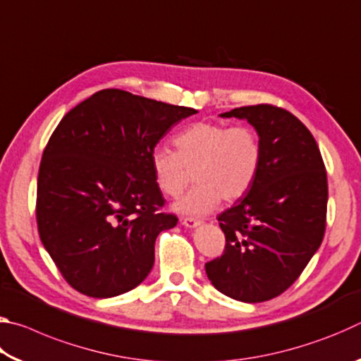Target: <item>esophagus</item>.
Returning <instances> with one entry per match:
<instances>
[{
	"label": "esophagus",
	"instance_id": "esophagus-1",
	"mask_svg": "<svg viewBox=\"0 0 361 361\" xmlns=\"http://www.w3.org/2000/svg\"><path fill=\"white\" fill-rule=\"evenodd\" d=\"M183 226H186L189 229H194V228H199L200 221L199 219H194V218H183Z\"/></svg>",
	"mask_w": 361,
	"mask_h": 361
}]
</instances>
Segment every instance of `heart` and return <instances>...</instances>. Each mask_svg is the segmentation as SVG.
Wrapping results in <instances>:
<instances>
[{"instance_id":"b5f03b06","label":"heart","mask_w":361,"mask_h":361,"mask_svg":"<svg viewBox=\"0 0 361 361\" xmlns=\"http://www.w3.org/2000/svg\"><path fill=\"white\" fill-rule=\"evenodd\" d=\"M178 151L157 145L151 151V169L161 191L178 197L195 176V186L173 209L183 215L202 216L221 202L240 199L258 175L261 142L248 126L226 127L197 122L176 135Z\"/></svg>"}]
</instances>
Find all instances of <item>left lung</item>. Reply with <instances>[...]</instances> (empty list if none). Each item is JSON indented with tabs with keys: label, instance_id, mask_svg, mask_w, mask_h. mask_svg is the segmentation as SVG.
Wrapping results in <instances>:
<instances>
[{
	"label": "left lung",
	"instance_id": "8db88e82",
	"mask_svg": "<svg viewBox=\"0 0 361 361\" xmlns=\"http://www.w3.org/2000/svg\"><path fill=\"white\" fill-rule=\"evenodd\" d=\"M261 142L258 175L243 197L218 215L226 250L205 264L223 295L262 302L301 276L325 234L328 183L312 133L296 116L271 105L231 109Z\"/></svg>",
	"mask_w": 361,
	"mask_h": 361
}]
</instances>
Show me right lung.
Returning <instances> with one entry per match:
<instances>
[{
  "label": "right lung",
  "instance_id": "obj_1",
  "mask_svg": "<svg viewBox=\"0 0 361 361\" xmlns=\"http://www.w3.org/2000/svg\"><path fill=\"white\" fill-rule=\"evenodd\" d=\"M119 89H105L63 116L42 152L36 221L47 253L82 295L135 288L154 264L159 232L176 226L151 151L170 127L195 114Z\"/></svg>",
  "mask_w": 361,
  "mask_h": 361
}]
</instances>
